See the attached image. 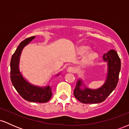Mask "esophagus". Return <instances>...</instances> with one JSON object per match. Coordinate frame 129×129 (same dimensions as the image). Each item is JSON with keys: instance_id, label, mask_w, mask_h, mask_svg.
<instances>
[{"instance_id": "obj_1", "label": "esophagus", "mask_w": 129, "mask_h": 129, "mask_svg": "<svg viewBox=\"0 0 129 129\" xmlns=\"http://www.w3.org/2000/svg\"><path fill=\"white\" fill-rule=\"evenodd\" d=\"M67 72L69 73H73L75 72V69L73 67H69L67 69Z\"/></svg>"}]
</instances>
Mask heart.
<instances>
[{
	"mask_svg": "<svg viewBox=\"0 0 129 129\" xmlns=\"http://www.w3.org/2000/svg\"><path fill=\"white\" fill-rule=\"evenodd\" d=\"M91 48L88 46L86 45H82L81 47H79L78 48V53H79L80 54H84L85 53L90 51ZM98 57V54L94 51H91V52L88 53V54L85 56V58H84V60L85 62H91L93 60H94L95 59H96Z\"/></svg>",
	"mask_w": 129,
	"mask_h": 129,
	"instance_id": "heart-1",
	"label": "heart"
}]
</instances>
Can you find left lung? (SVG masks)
<instances>
[{
  "label": "left lung",
  "instance_id": "8db88e82",
  "mask_svg": "<svg viewBox=\"0 0 129 129\" xmlns=\"http://www.w3.org/2000/svg\"><path fill=\"white\" fill-rule=\"evenodd\" d=\"M103 60L107 62V78L104 84L97 89H91L78 79L74 90V96L84 104H98L103 102L116 88L121 70V60L115 50H110L103 55ZM84 86V89H81Z\"/></svg>",
  "mask_w": 129,
  "mask_h": 129
}]
</instances>
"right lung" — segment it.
Listing matches in <instances>:
<instances>
[{
  "mask_svg": "<svg viewBox=\"0 0 129 129\" xmlns=\"http://www.w3.org/2000/svg\"><path fill=\"white\" fill-rule=\"evenodd\" d=\"M35 38V36L30 37L20 42L13 54L10 62V78L13 86L24 100L33 103H47L52 96L51 87L49 85L41 87L30 84L23 78L19 69V60L22 50ZM59 75V73L57 76Z\"/></svg>",
  "mask_w": 129,
  "mask_h": 129,
  "instance_id": "1",
  "label": "right lung"
}]
</instances>
